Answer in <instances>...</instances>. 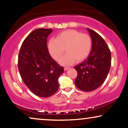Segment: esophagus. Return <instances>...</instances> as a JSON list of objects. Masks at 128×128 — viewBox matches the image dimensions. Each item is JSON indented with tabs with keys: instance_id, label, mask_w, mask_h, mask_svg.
<instances>
[{
	"instance_id": "34e87169",
	"label": "esophagus",
	"mask_w": 128,
	"mask_h": 128,
	"mask_svg": "<svg viewBox=\"0 0 128 128\" xmlns=\"http://www.w3.org/2000/svg\"><path fill=\"white\" fill-rule=\"evenodd\" d=\"M69 68H70V67H64V70H65V71H67V70H68Z\"/></svg>"
}]
</instances>
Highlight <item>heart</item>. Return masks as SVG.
Returning a JSON list of instances; mask_svg holds the SVG:
<instances>
[{"instance_id":"heart-1","label":"heart","mask_w":128,"mask_h":128,"mask_svg":"<svg viewBox=\"0 0 128 128\" xmlns=\"http://www.w3.org/2000/svg\"><path fill=\"white\" fill-rule=\"evenodd\" d=\"M92 48V39L88 34L74 29H67L60 32L56 39L50 40L48 49L55 61H59L66 49L67 54L61 58L62 66L71 65L74 61L80 62L86 59Z\"/></svg>"}]
</instances>
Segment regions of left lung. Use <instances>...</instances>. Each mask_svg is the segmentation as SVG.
Wrapping results in <instances>:
<instances>
[{
  "label": "left lung",
  "instance_id": "1",
  "mask_svg": "<svg viewBox=\"0 0 128 128\" xmlns=\"http://www.w3.org/2000/svg\"><path fill=\"white\" fill-rule=\"evenodd\" d=\"M92 39V48L86 60L76 66L78 72L76 86L80 90L92 92L99 88L106 79L111 67L110 50L104 38L87 28Z\"/></svg>",
  "mask_w": 128,
  "mask_h": 128
}]
</instances>
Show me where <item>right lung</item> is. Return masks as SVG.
<instances>
[{
	"label": "right lung",
	"mask_w": 128,
	"mask_h": 128,
	"mask_svg": "<svg viewBox=\"0 0 128 128\" xmlns=\"http://www.w3.org/2000/svg\"><path fill=\"white\" fill-rule=\"evenodd\" d=\"M52 29L33 30L23 41L18 57V68L23 82L31 92L48 98L59 88L58 80L64 68L54 61L47 46Z\"/></svg>",
	"instance_id": "add662e5"
}]
</instances>
